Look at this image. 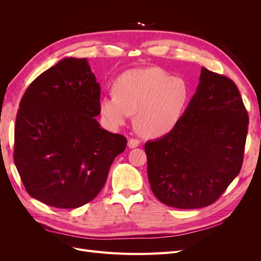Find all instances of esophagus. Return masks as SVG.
<instances>
[{"label":"esophagus","instance_id":"obj_1","mask_svg":"<svg viewBox=\"0 0 261 261\" xmlns=\"http://www.w3.org/2000/svg\"><path fill=\"white\" fill-rule=\"evenodd\" d=\"M139 144H140V141H139V139H136V138H130L129 140H128V147L129 148H136V147H138L139 146Z\"/></svg>","mask_w":261,"mask_h":261}]
</instances>
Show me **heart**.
Masks as SVG:
<instances>
[{"label": "heart", "mask_w": 261, "mask_h": 261, "mask_svg": "<svg viewBox=\"0 0 261 261\" xmlns=\"http://www.w3.org/2000/svg\"><path fill=\"white\" fill-rule=\"evenodd\" d=\"M114 90L99 101L106 122L118 127L135 113L136 129L151 138L164 136L174 129L191 100L188 84L159 67L127 70L117 78Z\"/></svg>", "instance_id": "1"}]
</instances>
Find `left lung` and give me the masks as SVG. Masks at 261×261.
Instances as JSON below:
<instances>
[{
	"label": "left lung",
	"instance_id": "obj_1",
	"mask_svg": "<svg viewBox=\"0 0 261 261\" xmlns=\"http://www.w3.org/2000/svg\"><path fill=\"white\" fill-rule=\"evenodd\" d=\"M248 122L234 82L201 67L197 91L178 125L145 145L156 198L178 209L217 201L241 171Z\"/></svg>",
	"mask_w": 261,
	"mask_h": 261
}]
</instances>
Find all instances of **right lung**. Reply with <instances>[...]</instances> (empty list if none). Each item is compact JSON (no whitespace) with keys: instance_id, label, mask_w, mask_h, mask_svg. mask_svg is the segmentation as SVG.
Returning <instances> with one entry per match:
<instances>
[{"instance_id":"right-lung-1","label":"right lung","mask_w":261,"mask_h":261,"mask_svg":"<svg viewBox=\"0 0 261 261\" xmlns=\"http://www.w3.org/2000/svg\"><path fill=\"white\" fill-rule=\"evenodd\" d=\"M99 101L87 59L62 60L29 85L15 123L14 162L31 197L73 209L103 188L127 139L101 127Z\"/></svg>"}]
</instances>
